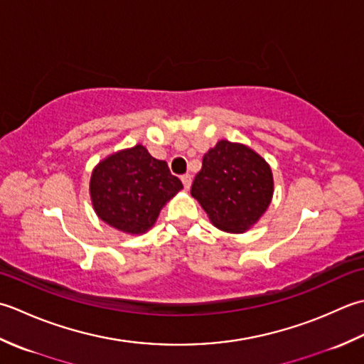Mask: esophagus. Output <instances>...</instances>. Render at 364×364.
Masks as SVG:
<instances>
[{"label": "esophagus", "instance_id": "esophagus-1", "mask_svg": "<svg viewBox=\"0 0 364 364\" xmlns=\"http://www.w3.org/2000/svg\"><path fill=\"white\" fill-rule=\"evenodd\" d=\"M181 181H182V183H183V187L187 188V190L191 187V176H190V174H183V176L181 177Z\"/></svg>", "mask_w": 364, "mask_h": 364}]
</instances>
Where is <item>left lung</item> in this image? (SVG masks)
<instances>
[{
    "label": "left lung",
    "mask_w": 364,
    "mask_h": 364,
    "mask_svg": "<svg viewBox=\"0 0 364 364\" xmlns=\"http://www.w3.org/2000/svg\"><path fill=\"white\" fill-rule=\"evenodd\" d=\"M191 196L226 232H245L257 223L273 196L272 169L248 146L218 141L203 157Z\"/></svg>",
    "instance_id": "8db88e82"
}]
</instances>
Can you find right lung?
Wrapping results in <instances>:
<instances>
[{
  "label": "right lung",
  "mask_w": 364,
  "mask_h": 364,
  "mask_svg": "<svg viewBox=\"0 0 364 364\" xmlns=\"http://www.w3.org/2000/svg\"><path fill=\"white\" fill-rule=\"evenodd\" d=\"M182 182L168 163L136 144L108 155L94 168L89 193L97 217L125 234H144Z\"/></svg>",
  "instance_id": "add662e5"
}]
</instances>
